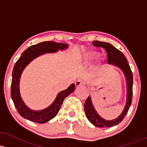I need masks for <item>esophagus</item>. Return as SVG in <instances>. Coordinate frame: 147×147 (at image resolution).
<instances>
[{"label": "esophagus", "mask_w": 147, "mask_h": 147, "mask_svg": "<svg viewBox=\"0 0 147 147\" xmlns=\"http://www.w3.org/2000/svg\"><path fill=\"white\" fill-rule=\"evenodd\" d=\"M84 84H85L83 80H79L75 82V86H76V87H80V86H83V85H84Z\"/></svg>", "instance_id": "esophagus-1"}]
</instances>
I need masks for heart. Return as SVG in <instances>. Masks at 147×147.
Wrapping results in <instances>:
<instances>
[{
    "label": "heart",
    "instance_id": "1",
    "mask_svg": "<svg viewBox=\"0 0 147 147\" xmlns=\"http://www.w3.org/2000/svg\"><path fill=\"white\" fill-rule=\"evenodd\" d=\"M97 56H98L97 53H95V52L89 53V54H88V55L86 56V58H85V60H86V61H91L92 60H93L95 58L97 57Z\"/></svg>",
    "mask_w": 147,
    "mask_h": 147
}]
</instances>
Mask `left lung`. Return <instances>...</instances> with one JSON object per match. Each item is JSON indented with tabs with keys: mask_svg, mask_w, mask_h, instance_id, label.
<instances>
[{
	"mask_svg": "<svg viewBox=\"0 0 147 147\" xmlns=\"http://www.w3.org/2000/svg\"><path fill=\"white\" fill-rule=\"evenodd\" d=\"M92 44L95 47L105 48L107 54V63L109 65H112L117 67L123 72L126 82V101L125 106L117 118L112 120H106L103 119L96 112L93 102L91 96H89L84 103V111L87 119L95 126L103 128V127H112L117 125L121 122L125 116L128 113L129 108L132 102V96H133V77L132 71L130 70V65H128L126 58L121 52L119 49L114 47L110 43L100 41H93Z\"/></svg>",
	"mask_w": 147,
	"mask_h": 147,
	"instance_id": "8db88e82",
	"label": "left lung"
}]
</instances>
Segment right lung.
<instances>
[{
  "label": "right lung",
  "instance_id": "obj_1",
  "mask_svg": "<svg viewBox=\"0 0 147 147\" xmlns=\"http://www.w3.org/2000/svg\"><path fill=\"white\" fill-rule=\"evenodd\" d=\"M69 45L65 43H58L53 41H46L32 45L22 53V56L17 61L12 71V80L11 84V97L19 114L22 117L38 123H45L57 115L64 99L75 91V85L72 84L67 89L59 92L53 102L47 107L41 110H33L26 105L20 93L21 76L27 65L45 54L56 53L59 50L64 51Z\"/></svg>",
  "mask_w": 147,
  "mask_h": 147
}]
</instances>
